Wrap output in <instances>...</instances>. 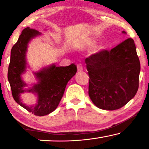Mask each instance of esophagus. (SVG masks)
Instances as JSON below:
<instances>
[{"label":"esophagus","instance_id":"34e87169","mask_svg":"<svg viewBox=\"0 0 149 149\" xmlns=\"http://www.w3.org/2000/svg\"><path fill=\"white\" fill-rule=\"evenodd\" d=\"M83 70V66L81 64H77V70L78 72H81Z\"/></svg>","mask_w":149,"mask_h":149}]
</instances>
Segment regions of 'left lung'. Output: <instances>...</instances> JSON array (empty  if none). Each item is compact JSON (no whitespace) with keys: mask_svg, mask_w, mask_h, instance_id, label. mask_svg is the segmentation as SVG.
I'll use <instances>...</instances> for the list:
<instances>
[{"mask_svg":"<svg viewBox=\"0 0 149 149\" xmlns=\"http://www.w3.org/2000/svg\"><path fill=\"white\" fill-rule=\"evenodd\" d=\"M85 62L89 77V95L97 108L119 109L135 96L139 86L140 64L132 38L110 51L92 54Z\"/></svg>","mask_w":149,"mask_h":149,"instance_id":"8db88e82","label":"left lung"}]
</instances>
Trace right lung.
Here are the masks:
<instances>
[{"label": "right lung", "mask_w": 149, "mask_h": 149, "mask_svg": "<svg viewBox=\"0 0 149 149\" xmlns=\"http://www.w3.org/2000/svg\"><path fill=\"white\" fill-rule=\"evenodd\" d=\"M40 34L41 33L37 30L29 27L22 30L17 42L11 49L7 77L12 95L16 102L34 115L44 116L52 113L58 107L67 83L76 74L77 69L74 64L68 66H56L54 64L34 72L38 83L32 87L25 88L27 84L21 76L26 72L28 45L32 38ZM26 92L33 93L38 95L36 105L30 107L22 102L20 96Z\"/></svg>", "instance_id": "1"}]
</instances>
